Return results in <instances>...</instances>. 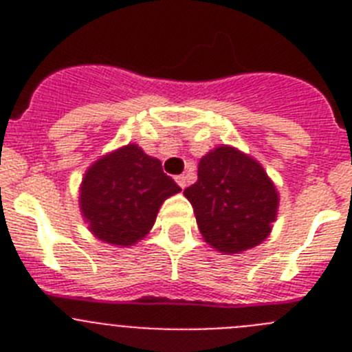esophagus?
Listing matches in <instances>:
<instances>
[{
    "mask_svg": "<svg viewBox=\"0 0 352 352\" xmlns=\"http://www.w3.org/2000/svg\"><path fill=\"white\" fill-rule=\"evenodd\" d=\"M176 183H178L182 188H185V186H186V176H185V174H182V176H176Z\"/></svg>",
    "mask_w": 352,
    "mask_h": 352,
    "instance_id": "34e87169",
    "label": "esophagus"
}]
</instances>
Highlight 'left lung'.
Wrapping results in <instances>:
<instances>
[{"mask_svg": "<svg viewBox=\"0 0 352 352\" xmlns=\"http://www.w3.org/2000/svg\"><path fill=\"white\" fill-rule=\"evenodd\" d=\"M199 231L223 254H238L268 238L278 194L259 162L229 146L201 158L197 182L185 188Z\"/></svg>", "mask_w": 352, "mask_h": 352, "instance_id": "8db88e82", "label": "left lung"}]
</instances>
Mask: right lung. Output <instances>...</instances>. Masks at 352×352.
Listing matches in <instances>:
<instances>
[{"mask_svg":"<svg viewBox=\"0 0 352 352\" xmlns=\"http://www.w3.org/2000/svg\"><path fill=\"white\" fill-rule=\"evenodd\" d=\"M179 190L160 160L129 144L89 167L80 186V210L96 238L126 247L148 234L162 203Z\"/></svg>","mask_w":352,"mask_h":352,"instance_id":"add662e5","label":"right lung"}]
</instances>
